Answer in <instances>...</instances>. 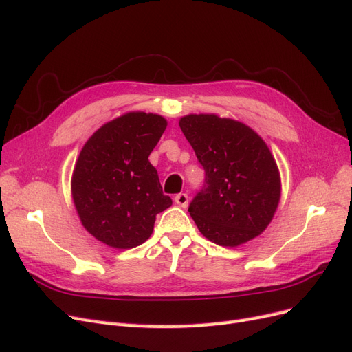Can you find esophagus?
<instances>
[{
    "instance_id": "obj_1",
    "label": "esophagus",
    "mask_w": 352,
    "mask_h": 352,
    "mask_svg": "<svg viewBox=\"0 0 352 352\" xmlns=\"http://www.w3.org/2000/svg\"><path fill=\"white\" fill-rule=\"evenodd\" d=\"M188 201H189V198H188L186 194H177L175 197V202H176L179 207H182V208L188 207Z\"/></svg>"
}]
</instances>
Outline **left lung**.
I'll return each instance as SVG.
<instances>
[{
	"label": "left lung",
	"mask_w": 352,
	"mask_h": 352,
	"mask_svg": "<svg viewBox=\"0 0 352 352\" xmlns=\"http://www.w3.org/2000/svg\"><path fill=\"white\" fill-rule=\"evenodd\" d=\"M180 129L206 182L189 214L208 241L238 247L269 226L280 199V176L269 146L251 127L216 114H189Z\"/></svg>",
	"instance_id": "left-lung-1"
}]
</instances>
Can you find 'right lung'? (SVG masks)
Masks as SVG:
<instances>
[{"label":"right lung","instance_id":"right-lung-1","mask_svg":"<svg viewBox=\"0 0 352 352\" xmlns=\"http://www.w3.org/2000/svg\"><path fill=\"white\" fill-rule=\"evenodd\" d=\"M166 127L158 114L126 113L101 126L82 148L72 177L74 207L83 228L111 248L144 243L155 216L172 206L148 160Z\"/></svg>","mask_w":352,"mask_h":352}]
</instances>
